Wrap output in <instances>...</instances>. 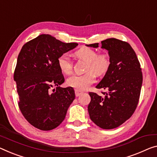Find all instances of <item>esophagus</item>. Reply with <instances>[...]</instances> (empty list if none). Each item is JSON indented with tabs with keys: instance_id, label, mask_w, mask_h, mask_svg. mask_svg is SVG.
<instances>
[{
	"instance_id": "34e87169",
	"label": "esophagus",
	"mask_w": 157,
	"mask_h": 157,
	"mask_svg": "<svg viewBox=\"0 0 157 157\" xmlns=\"http://www.w3.org/2000/svg\"><path fill=\"white\" fill-rule=\"evenodd\" d=\"M82 93H83V92H82V91H80V90H76V89L75 90V95H76V97H78V96L81 95Z\"/></svg>"
}]
</instances>
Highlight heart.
Returning a JSON list of instances; mask_svg holds the SVG:
<instances>
[{
  "instance_id": "1",
  "label": "heart",
  "mask_w": 157,
  "mask_h": 157,
  "mask_svg": "<svg viewBox=\"0 0 157 157\" xmlns=\"http://www.w3.org/2000/svg\"><path fill=\"white\" fill-rule=\"evenodd\" d=\"M79 59L87 62L86 73L83 75H73L67 78V84L78 90H84L95 81V74L102 76L109 69L111 59L109 54L106 52L98 54V52L90 48L84 47L76 52ZM57 63L61 70L65 74H70L73 71V62L67 53L60 55Z\"/></svg>"
}]
</instances>
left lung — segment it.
I'll list each match as a JSON object with an SVG mask.
<instances>
[{"label":"left lung","mask_w":157,"mask_h":157,"mask_svg":"<svg viewBox=\"0 0 157 157\" xmlns=\"http://www.w3.org/2000/svg\"><path fill=\"white\" fill-rule=\"evenodd\" d=\"M109 51L111 64L98 85L104 89L103 96L90 92L88 110L90 119L101 128L113 129L129 119L139 102L143 83V72L137 57L131 45L117 38L102 42ZM99 43L86 45L98 48Z\"/></svg>","instance_id":"8db88e82"}]
</instances>
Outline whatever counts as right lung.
Masks as SVG:
<instances>
[{
  "instance_id": "obj_1",
  "label": "right lung",
  "mask_w": 157,
  "mask_h": 157,
  "mask_svg": "<svg viewBox=\"0 0 157 157\" xmlns=\"http://www.w3.org/2000/svg\"><path fill=\"white\" fill-rule=\"evenodd\" d=\"M78 43H63L41 34L26 43L19 53L14 80L18 105L26 120L41 131H50L63 121L75 99L72 87L61 88L64 77L57 63L60 55ZM53 86L56 88L52 89Z\"/></svg>"
}]
</instances>
